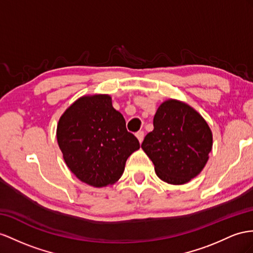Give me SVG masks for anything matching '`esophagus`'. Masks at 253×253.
Returning <instances> with one entry per match:
<instances>
[{
	"mask_svg": "<svg viewBox=\"0 0 253 253\" xmlns=\"http://www.w3.org/2000/svg\"><path fill=\"white\" fill-rule=\"evenodd\" d=\"M135 137L138 138L140 143H142V141H143V138H144V132L142 131V130H140V131H138V132H135Z\"/></svg>",
	"mask_w": 253,
	"mask_h": 253,
	"instance_id": "esophagus-1",
	"label": "esophagus"
}]
</instances>
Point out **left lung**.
Listing matches in <instances>:
<instances>
[{
    "mask_svg": "<svg viewBox=\"0 0 253 253\" xmlns=\"http://www.w3.org/2000/svg\"><path fill=\"white\" fill-rule=\"evenodd\" d=\"M153 124L141 147L157 176L171 185L198 176L212 147V133L203 116L186 102L170 98L158 107Z\"/></svg>",
    "mask_w": 253,
    "mask_h": 253,
    "instance_id": "obj_1",
    "label": "left lung"
}]
</instances>
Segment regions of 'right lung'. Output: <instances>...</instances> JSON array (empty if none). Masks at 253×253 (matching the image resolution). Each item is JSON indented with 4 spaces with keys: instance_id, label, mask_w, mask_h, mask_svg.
Wrapping results in <instances>:
<instances>
[{
    "instance_id": "1",
    "label": "right lung",
    "mask_w": 253,
    "mask_h": 253,
    "mask_svg": "<svg viewBox=\"0 0 253 253\" xmlns=\"http://www.w3.org/2000/svg\"><path fill=\"white\" fill-rule=\"evenodd\" d=\"M56 139L68 169L96 188L118 182L126 160L140 148L108 94L84 95L71 103L57 123Z\"/></svg>"
}]
</instances>
